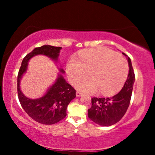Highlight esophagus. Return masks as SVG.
Masks as SVG:
<instances>
[{"label": "esophagus", "mask_w": 155, "mask_h": 155, "mask_svg": "<svg viewBox=\"0 0 155 155\" xmlns=\"http://www.w3.org/2000/svg\"><path fill=\"white\" fill-rule=\"evenodd\" d=\"M82 95V93L80 92H78H78H76V96L78 97H81Z\"/></svg>", "instance_id": "1"}]
</instances>
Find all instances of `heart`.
Wrapping results in <instances>:
<instances>
[{
	"label": "heart",
	"instance_id": "heart-1",
	"mask_svg": "<svg viewBox=\"0 0 155 155\" xmlns=\"http://www.w3.org/2000/svg\"><path fill=\"white\" fill-rule=\"evenodd\" d=\"M68 78L72 84L88 77L76 84L78 90L108 96L121 87L128 75V63L119 55L107 48L88 50L80 55L79 61L71 58L66 68Z\"/></svg>",
	"mask_w": 155,
	"mask_h": 155
}]
</instances>
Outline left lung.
Returning a JSON list of instances; mask_svg holds the SVG:
<instances>
[{"mask_svg":"<svg viewBox=\"0 0 155 155\" xmlns=\"http://www.w3.org/2000/svg\"><path fill=\"white\" fill-rule=\"evenodd\" d=\"M123 54L127 56L124 53ZM129 73L124 87L118 94L107 98H92V107L88 109V117L95 124L110 126L123 118L128 109L132 95L135 74L130 58L127 56Z\"/></svg>","mask_w":155,"mask_h":155,"instance_id":"obj_1","label":"left lung"}]
</instances>
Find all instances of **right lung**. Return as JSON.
<instances>
[{"label": "right lung", "mask_w": 155, "mask_h": 155, "mask_svg": "<svg viewBox=\"0 0 155 155\" xmlns=\"http://www.w3.org/2000/svg\"><path fill=\"white\" fill-rule=\"evenodd\" d=\"M61 47L44 45L35 48L25 56L21 64L18 75V94L20 104L25 112L38 123L44 125L55 124L66 116V109L69 103L75 98L76 91L67 83L64 78L58 74L54 84L48 89L46 94L38 99H29L25 97L20 90V80L26 73L30 58L37 55H44L53 61H58ZM61 73H64L62 68Z\"/></svg>", "instance_id": "right-lung-1"}]
</instances>
